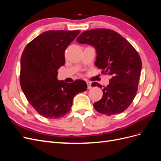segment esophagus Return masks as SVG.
Segmentation results:
<instances>
[{
  "label": "esophagus",
  "instance_id": "34e87169",
  "mask_svg": "<svg viewBox=\"0 0 161 161\" xmlns=\"http://www.w3.org/2000/svg\"><path fill=\"white\" fill-rule=\"evenodd\" d=\"M86 85H87V89H91V87H92V86H91V83L90 82H86Z\"/></svg>",
  "mask_w": 161,
  "mask_h": 161
}]
</instances>
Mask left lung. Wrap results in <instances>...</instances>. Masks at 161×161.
<instances>
[{
  "mask_svg": "<svg viewBox=\"0 0 161 161\" xmlns=\"http://www.w3.org/2000/svg\"><path fill=\"white\" fill-rule=\"evenodd\" d=\"M76 42L95 47V66L111 77L109 84L102 89V99L93 104L94 108L108 115L124 111L133 101L138 90L142 70L138 53L124 37L109 29L84 31ZM91 85L102 87L95 82Z\"/></svg>",
  "mask_w": 161,
  "mask_h": 161,
  "instance_id": "1",
  "label": "left lung"
}]
</instances>
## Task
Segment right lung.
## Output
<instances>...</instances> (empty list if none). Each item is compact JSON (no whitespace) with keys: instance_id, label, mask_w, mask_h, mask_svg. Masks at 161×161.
Segmentation results:
<instances>
[{"instance_id":"right-lung-1","label":"right lung","mask_w":161,"mask_h":161,"mask_svg":"<svg viewBox=\"0 0 161 161\" xmlns=\"http://www.w3.org/2000/svg\"><path fill=\"white\" fill-rule=\"evenodd\" d=\"M80 31L51 30L41 33L24 49L21 58L20 85L27 101L46 118H60L69 113L75 96L86 91V83L58 79L64 65L66 48Z\"/></svg>"}]
</instances>
